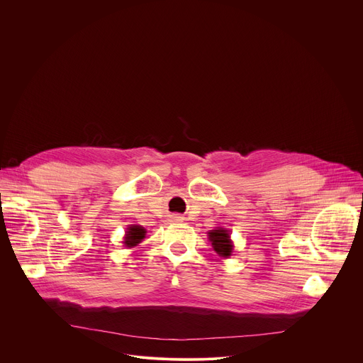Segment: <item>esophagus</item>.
Instances as JSON below:
<instances>
[{"label": "esophagus", "instance_id": "esophagus-1", "mask_svg": "<svg viewBox=\"0 0 363 363\" xmlns=\"http://www.w3.org/2000/svg\"><path fill=\"white\" fill-rule=\"evenodd\" d=\"M172 218H174L175 221H179V220H181V217H178V216H172Z\"/></svg>", "mask_w": 363, "mask_h": 363}]
</instances>
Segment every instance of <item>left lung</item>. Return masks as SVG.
I'll return each mask as SVG.
<instances>
[{"mask_svg":"<svg viewBox=\"0 0 363 363\" xmlns=\"http://www.w3.org/2000/svg\"><path fill=\"white\" fill-rule=\"evenodd\" d=\"M208 240L213 244L214 251L221 257V258H230L234 252V242L231 240L230 230L217 227L216 230L208 231Z\"/></svg>","mask_w":363,"mask_h":363,"instance_id":"left-lung-1","label":"left lung"}]
</instances>
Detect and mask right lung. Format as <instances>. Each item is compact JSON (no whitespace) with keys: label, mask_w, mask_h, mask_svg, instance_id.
<instances>
[{"label":"right lung","mask_w":363,"mask_h":363,"mask_svg":"<svg viewBox=\"0 0 363 363\" xmlns=\"http://www.w3.org/2000/svg\"><path fill=\"white\" fill-rule=\"evenodd\" d=\"M145 235H146V230L142 225L132 224V225H128L122 242L126 248H132V247H136L139 242H142Z\"/></svg>","instance_id":"1"}]
</instances>
